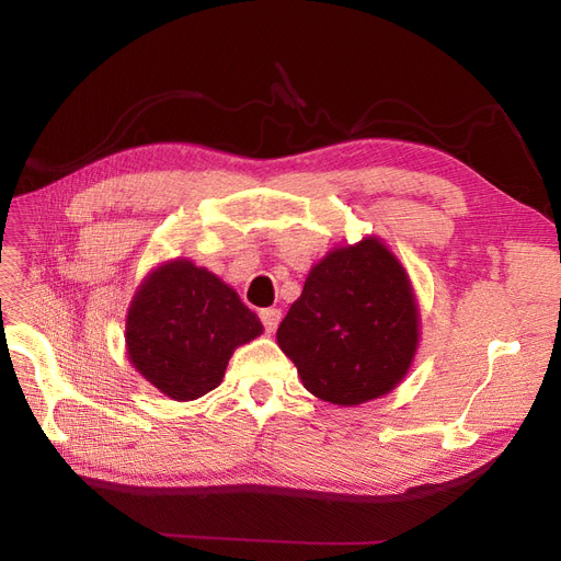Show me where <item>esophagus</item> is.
Segmentation results:
<instances>
[{
  "mask_svg": "<svg viewBox=\"0 0 561 561\" xmlns=\"http://www.w3.org/2000/svg\"><path fill=\"white\" fill-rule=\"evenodd\" d=\"M260 318L264 322V330L274 332L278 328V322H280V309H262Z\"/></svg>",
  "mask_w": 561,
  "mask_h": 561,
  "instance_id": "obj_1",
  "label": "esophagus"
}]
</instances>
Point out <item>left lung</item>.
Returning <instances> with one entry per match:
<instances>
[{
  "label": "left lung",
  "mask_w": 561,
  "mask_h": 561,
  "mask_svg": "<svg viewBox=\"0 0 561 561\" xmlns=\"http://www.w3.org/2000/svg\"><path fill=\"white\" fill-rule=\"evenodd\" d=\"M276 339L316 398L342 407L381 398L419 346L410 276L375 236L334 248L309 271Z\"/></svg>",
  "instance_id": "obj_1"
}]
</instances>
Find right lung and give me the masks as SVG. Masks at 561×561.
<instances>
[{"label":"right lung","mask_w":561,"mask_h":561,"mask_svg":"<svg viewBox=\"0 0 561 561\" xmlns=\"http://www.w3.org/2000/svg\"><path fill=\"white\" fill-rule=\"evenodd\" d=\"M262 330L225 280L173 260L151 271L130 301L128 360L163 396L196 400L219 386L231 353Z\"/></svg>","instance_id":"add662e5"}]
</instances>
